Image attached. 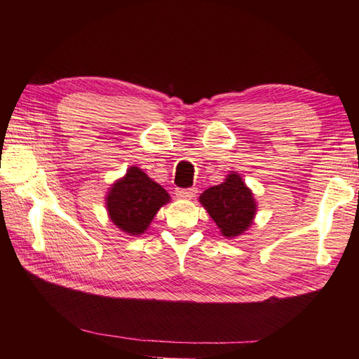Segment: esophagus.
I'll return each mask as SVG.
<instances>
[{
	"mask_svg": "<svg viewBox=\"0 0 359 359\" xmlns=\"http://www.w3.org/2000/svg\"><path fill=\"white\" fill-rule=\"evenodd\" d=\"M197 194L196 188H175V196L179 199H193Z\"/></svg>",
	"mask_w": 359,
	"mask_h": 359,
	"instance_id": "34e87169",
	"label": "esophagus"
}]
</instances>
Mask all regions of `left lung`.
I'll return each mask as SVG.
<instances>
[{
  "instance_id": "1",
  "label": "left lung",
  "mask_w": 359,
  "mask_h": 359,
  "mask_svg": "<svg viewBox=\"0 0 359 359\" xmlns=\"http://www.w3.org/2000/svg\"><path fill=\"white\" fill-rule=\"evenodd\" d=\"M201 203L226 238L239 236L253 222L256 203L239 174H230L224 184L205 189Z\"/></svg>"
}]
</instances>
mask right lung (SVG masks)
Wrapping results in <instances>:
<instances>
[{
    "label": "right lung",
    "mask_w": 359,
    "mask_h": 359,
    "mask_svg": "<svg viewBox=\"0 0 359 359\" xmlns=\"http://www.w3.org/2000/svg\"><path fill=\"white\" fill-rule=\"evenodd\" d=\"M170 196L137 166L129 168L123 179L114 184L106 197L109 217L121 231L142 234Z\"/></svg>",
    "instance_id": "right-lung-1"
}]
</instances>
